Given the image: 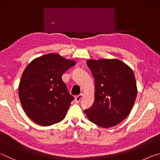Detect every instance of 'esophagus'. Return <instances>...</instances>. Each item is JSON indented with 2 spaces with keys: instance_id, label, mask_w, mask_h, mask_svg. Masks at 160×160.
<instances>
[{
  "instance_id": "1",
  "label": "esophagus",
  "mask_w": 160,
  "mask_h": 160,
  "mask_svg": "<svg viewBox=\"0 0 160 160\" xmlns=\"http://www.w3.org/2000/svg\"><path fill=\"white\" fill-rule=\"evenodd\" d=\"M82 97H83V94H80L79 95H78V96L75 97V101L77 103L80 102V100L82 99Z\"/></svg>"
}]
</instances>
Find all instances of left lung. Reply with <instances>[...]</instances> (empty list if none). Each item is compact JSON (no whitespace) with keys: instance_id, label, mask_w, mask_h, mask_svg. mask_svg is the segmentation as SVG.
<instances>
[{"instance_id":"obj_1","label":"left lung","mask_w":160,"mask_h":160,"mask_svg":"<svg viewBox=\"0 0 160 160\" xmlns=\"http://www.w3.org/2000/svg\"><path fill=\"white\" fill-rule=\"evenodd\" d=\"M95 80L94 104L85 110L91 122L104 128L115 126L131 113L138 90L134 72L116 58L87 61Z\"/></svg>"}]
</instances>
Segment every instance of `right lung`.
<instances>
[{
    "instance_id": "right-lung-1",
    "label": "right lung",
    "mask_w": 160,
    "mask_h": 160,
    "mask_svg": "<svg viewBox=\"0 0 160 160\" xmlns=\"http://www.w3.org/2000/svg\"><path fill=\"white\" fill-rule=\"evenodd\" d=\"M75 64L74 60L51 53L34 58L26 67L18 94L23 109L34 123L48 126L65 118L73 97L61 76Z\"/></svg>"
}]
</instances>
